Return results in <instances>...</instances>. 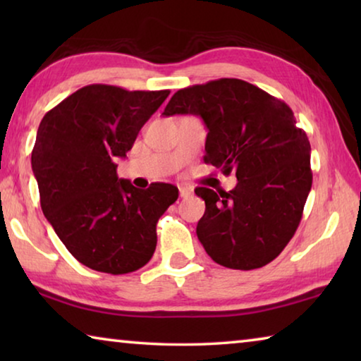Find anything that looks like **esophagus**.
<instances>
[{"mask_svg":"<svg viewBox=\"0 0 361 361\" xmlns=\"http://www.w3.org/2000/svg\"><path fill=\"white\" fill-rule=\"evenodd\" d=\"M192 192H194L192 186H189V185H181V186H180V195H181L183 199L189 197V195H192Z\"/></svg>","mask_w":361,"mask_h":361,"instance_id":"esophagus-1","label":"esophagus"}]
</instances>
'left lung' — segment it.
I'll use <instances>...</instances> for the list:
<instances>
[{"mask_svg":"<svg viewBox=\"0 0 361 361\" xmlns=\"http://www.w3.org/2000/svg\"><path fill=\"white\" fill-rule=\"evenodd\" d=\"M162 114L200 116L209 129L205 164L237 176L229 192L195 188L205 200L195 232L210 258L240 271L276 259L312 188L310 143L291 108L247 81L221 78L180 89Z\"/></svg>","mask_w":361,"mask_h":361,"instance_id":"obj_1","label":"left lung"}]
</instances>
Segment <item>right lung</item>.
I'll use <instances>...</instances> for the list:
<instances>
[{"mask_svg": "<svg viewBox=\"0 0 361 361\" xmlns=\"http://www.w3.org/2000/svg\"><path fill=\"white\" fill-rule=\"evenodd\" d=\"M170 90H126L90 84L42 118L32 151L41 209L66 250L94 271L129 274L156 250V224L178 188L137 189L118 178V157Z\"/></svg>", "mask_w": 361, "mask_h": 361, "instance_id": "obj_1", "label": "right lung"}]
</instances>
